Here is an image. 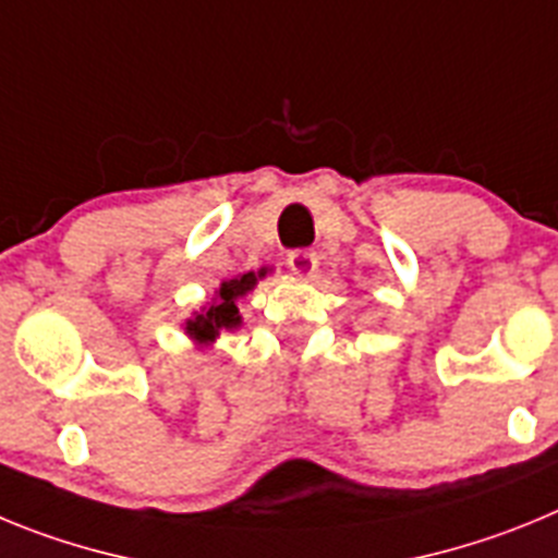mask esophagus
<instances>
[{
    "instance_id": "esophagus-1",
    "label": "esophagus",
    "mask_w": 558,
    "mask_h": 558,
    "mask_svg": "<svg viewBox=\"0 0 558 558\" xmlns=\"http://www.w3.org/2000/svg\"><path fill=\"white\" fill-rule=\"evenodd\" d=\"M288 263L299 276H310L318 268V256H315L313 251H290Z\"/></svg>"
}]
</instances>
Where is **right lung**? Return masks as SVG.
<instances>
[{"instance_id":"obj_1","label":"right lung","mask_w":558,"mask_h":558,"mask_svg":"<svg viewBox=\"0 0 558 558\" xmlns=\"http://www.w3.org/2000/svg\"><path fill=\"white\" fill-rule=\"evenodd\" d=\"M268 274V268H259L248 270V274H236L234 279H223L209 302L201 304V310H195L184 322L186 338L198 349H209L223 332H234V329L243 327V315L236 310V302L248 295L256 288V282Z\"/></svg>"}]
</instances>
